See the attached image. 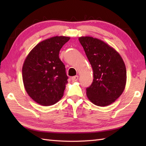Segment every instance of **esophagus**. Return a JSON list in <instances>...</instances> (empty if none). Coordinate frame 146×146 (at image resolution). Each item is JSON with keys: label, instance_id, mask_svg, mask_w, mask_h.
<instances>
[{"label": "esophagus", "instance_id": "obj_1", "mask_svg": "<svg viewBox=\"0 0 146 146\" xmlns=\"http://www.w3.org/2000/svg\"><path fill=\"white\" fill-rule=\"evenodd\" d=\"M78 80V75L73 76L72 78H71V80H72L73 82H76Z\"/></svg>", "mask_w": 146, "mask_h": 146}]
</instances>
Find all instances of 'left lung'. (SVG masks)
I'll list each match as a JSON object with an SVG mask.
<instances>
[{"label": "left lung", "mask_w": 146, "mask_h": 146, "mask_svg": "<svg viewBox=\"0 0 146 146\" xmlns=\"http://www.w3.org/2000/svg\"><path fill=\"white\" fill-rule=\"evenodd\" d=\"M94 71V80L86 88L89 100L105 107L112 104L124 90L126 68L120 54L103 41L90 36L79 38Z\"/></svg>", "instance_id": "obj_1"}]
</instances>
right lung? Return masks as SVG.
<instances>
[{
  "label": "right lung",
  "instance_id": "right-lung-1",
  "mask_svg": "<svg viewBox=\"0 0 146 146\" xmlns=\"http://www.w3.org/2000/svg\"><path fill=\"white\" fill-rule=\"evenodd\" d=\"M70 39L54 36L40 42L24 62L22 72L24 88L39 105L50 106L63 97L68 77L59 53Z\"/></svg>",
  "mask_w": 146,
  "mask_h": 146
}]
</instances>
